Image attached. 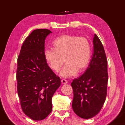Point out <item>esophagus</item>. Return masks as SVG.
<instances>
[{"mask_svg":"<svg viewBox=\"0 0 125 125\" xmlns=\"http://www.w3.org/2000/svg\"><path fill=\"white\" fill-rule=\"evenodd\" d=\"M61 82H62V83L63 84H65L68 83V82L66 80H65V79L61 80Z\"/></svg>","mask_w":125,"mask_h":125,"instance_id":"34e87169","label":"esophagus"}]
</instances>
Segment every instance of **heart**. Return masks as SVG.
Wrapping results in <instances>:
<instances>
[{"mask_svg": "<svg viewBox=\"0 0 125 125\" xmlns=\"http://www.w3.org/2000/svg\"><path fill=\"white\" fill-rule=\"evenodd\" d=\"M53 50L46 49L43 57L48 66L58 72L65 63L60 74L62 77L74 76L85 69L90 58L91 48L89 42L84 37L62 35L52 42Z\"/></svg>", "mask_w": 125, "mask_h": 125, "instance_id": "1", "label": "heart"}]
</instances>
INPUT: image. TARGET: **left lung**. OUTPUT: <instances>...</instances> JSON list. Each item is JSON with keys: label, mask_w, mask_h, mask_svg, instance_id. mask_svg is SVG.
Here are the masks:
<instances>
[{"label": "left lung", "mask_w": 125, "mask_h": 125, "mask_svg": "<svg viewBox=\"0 0 125 125\" xmlns=\"http://www.w3.org/2000/svg\"><path fill=\"white\" fill-rule=\"evenodd\" d=\"M93 53L87 69L71 83L74 97L72 108L80 117L88 119L98 114L105 103L108 82L106 57L103 45L96 34Z\"/></svg>", "instance_id": "left-lung-1"}]
</instances>
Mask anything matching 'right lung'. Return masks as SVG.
<instances>
[{
  "mask_svg": "<svg viewBox=\"0 0 125 125\" xmlns=\"http://www.w3.org/2000/svg\"><path fill=\"white\" fill-rule=\"evenodd\" d=\"M52 32L33 30L21 48L18 59V93L25 114L35 121L42 120L52 111V98L61 85L43 57L45 40Z\"/></svg>",
  "mask_w": 125,
  "mask_h": 125,
  "instance_id": "right-lung-1",
  "label": "right lung"
}]
</instances>
